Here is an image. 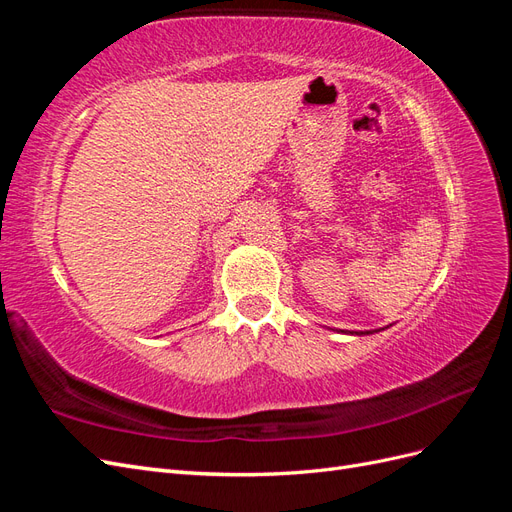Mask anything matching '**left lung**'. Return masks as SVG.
Instances as JSON below:
<instances>
[{"instance_id": "left-lung-1", "label": "left lung", "mask_w": 512, "mask_h": 512, "mask_svg": "<svg viewBox=\"0 0 512 512\" xmlns=\"http://www.w3.org/2000/svg\"><path fill=\"white\" fill-rule=\"evenodd\" d=\"M342 331V329H339ZM378 331H384V329H376V331H342L346 335H371V333H378Z\"/></svg>"}]
</instances>
